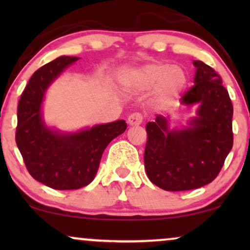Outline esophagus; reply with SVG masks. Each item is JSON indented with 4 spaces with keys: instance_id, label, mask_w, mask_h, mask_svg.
I'll return each mask as SVG.
<instances>
[{
    "instance_id": "obj_1",
    "label": "esophagus",
    "mask_w": 250,
    "mask_h": 250,
    "mask_svg": "<svg viewBox=\"0 0 250 250\" xmlns=\"http://www.w3.org/2000/svg\"><path fill=\"white\" fill-rule=\"evenodd\" d=\"M143 121V117L141 114H139V112H134V114L129 115L128 118H127V123L131 126H136V125H140Z\"/></svg>"
}]
</instances>
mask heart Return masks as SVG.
<instances>
[{
  "label": "heart",
  "mask_w": 250,
  "mask_h": 250,
  "mask_svg": "<svg viewBox=\"0 0 250 250\" xmlns=\"http://www.w3.org/2000/svg\"><path fill=\"white\" fill-rule=\"evenodd\" d=\"M121 82L126 90L142 93L152 90L155 104H173L187 86V73L182 67L165 62H150L123 71Z\"/></svg>",
  "instance_id": "obj_1"
}]
</instances>
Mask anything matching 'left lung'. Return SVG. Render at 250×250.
Wrapping results in <instances>:
<instances>
[{"mask_svg":"<svg viewBox=\"0 0 250 250\" xmlns=\"http://www.w3.org/2000/svg\"><path fill=\"white\" fill-rule=\"evenodd\" d=\"M194 85L181 104H197L196 116L183 128H169V116L146 124L145 168L149 180L166 191L198 189L218 175L233 146V105L222 78L194 60Z\"/></svg>","mask_w":250,"mask_h":250,"instance_id":"8db88e82","label":"left lung"}]
</instances>
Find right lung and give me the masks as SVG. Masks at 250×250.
<instances>
[{"label":"right lung","instance_id":"obj_1","mask_svg":"<svg viewBox=\"0 0 250 250\" xmlns=\"http://www.w3.org/2000/svg\"><path fill=\"white\" fill-rule=\"evenodd\" d=\"M78 59L62 56L37 69L18 104L16 143L25 165L34 179L56 190H76L90 184L104 149L127 127L123 119L74 133L45 124L42 104L46 90Z\"/></svg>","mask_w":250,"mask_h":250}]
</instances>
